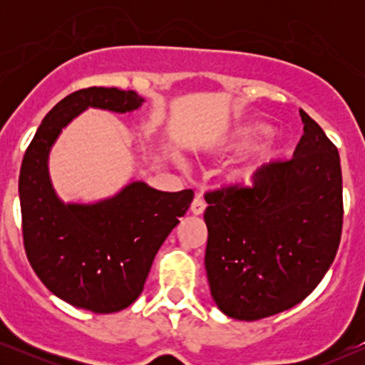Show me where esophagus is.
I'll return each instance as SVG.
<instances>
[{
    "mask_svg": "<svg viewBox=\"0 0 365 365\" xmlns=\"http://www.w3.org/2000/svg\"><path fill=\"white\" fill-rule=\"evenodd\" d=\"M204 209H206V202H204V199L199 196L194 197L191 202V212L196 214V216H201V214L204 212Z\"/></svg>",
    "mask_w": 365,
    "mask_h": 365,
    "instance_id": "esophagus-1",
    "label": "esophagus"
}]
</instances>
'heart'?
Instances as JSON below:
<instances>
[{
  "label": "heart",
  "mask_w": 365,
  "mask_h": 365,
  "mask_svg": "<svg viewBox=\"0 0 365 365\" xmlns=\"http://www.w3.org/2000/svg\"><path fill=\"white\" fill-rule=\"evenodd\" d=\"M274 133L271 124L267 123H247L242 124L234 129L232 133H229L224 141L221 143V151H242L261 141L264 138H269ZM279 149L276 144H267L262 149L254 154V156L247 158L246 161H242L239 166L234 169L232 176L237 179L239 182L251 184L254 179L259 176V173L262 171L264 166H267L274 158L277 156Z\"/></svg>",
  "instance_id": "heart-1"
}]
</instances>
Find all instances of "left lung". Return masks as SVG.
I'll return each mask as SVG.
<instances>
[{
	"mask_svg": "<svg viewBox=\"0 0 365 365\" xmlns=\"http://www.w3.org/2000/svg\"><path fill=\"white\" fill-rule=\"evenodd\" d=\"M304 134L292 159L269 163L252 187L206 194L211 296L226 316L259 321L311 294L336 257L342 232L337 148L299 109Z\"/></svg>",
	"mask_w": 365,
	"mask_h": 365,
	"instance_id": "1",
	"label": "left lung"
}]
</instances>
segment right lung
<instances>
[{
  "instance_id": "1",
  "label": "right lung",
  "mask_w": 365,
  "mask_h": 365,
  "mask_svg": "<svg viewBox=\"0 0 365 365\" xmlns=\"http://www.w3.org/2000/svg\"><path fill=\"white\" fill-rule=\"evenodd\" d=\"M136 91L79 89L43 119L19 173L23 239L28 261L54 296L78 309L111 314L143 292L154 257L191 206L194 192H164L131 181L96 202H64L49 178V153L59 134L88 108L133 113Z\"/></svg>"
}]
</instances>
